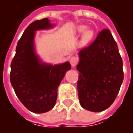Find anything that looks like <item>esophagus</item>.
<instances>
[{
  "label": "esophagus",
  "mask_w": 133,
  "mask_h": 133,
  "mask_svg": "<svg viewBox=\"0 0 133 133\" xmlns=\"http://www.w3.org/2000/svg\"><path fill=\"white\" fill-rule=\"evenodd\" d=\"M70 63L71 64L72 67H75L78 63V58L77 57H72L70 60Z\"/></svg>",
  "instance_id": "esophagus-1"
}]
</instances>
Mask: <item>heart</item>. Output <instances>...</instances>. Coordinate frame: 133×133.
Instances as JSON below:
<instances>
[{"label":"heart","instance_id":"b5f03b06","mask_svg":"<svg viewBox=\"0 0 133 133\" xmlns=\"http://www.w3.org/2000/svg\"><path fill=\"white\" fill-rule=\"evenodd\" d=\"M78 32L81 33H84V38L86 41H90L92 39V36H93V33L91 30H87L86 31V27L85 26H81L78 28Z\"/></svg>","mask_w":133,"mask_h":133}]
</instances>
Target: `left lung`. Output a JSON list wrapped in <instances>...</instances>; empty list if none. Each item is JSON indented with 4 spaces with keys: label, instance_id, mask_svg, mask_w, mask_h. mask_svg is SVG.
<instances>
[{
    "label": "left lung",
    "instance_id": "1",
    "mask_svg": "<svg viewBox=\"0 0 133 133\" xmlns=\"http://www.w3.org/2000/svg\"><path fill=\"white\" fill-rule=\"evenodd\" d=\"M78 55L77 88L81 105L89 111H103L115 101L124 78L117 43L110 31L104 29Z\"/></svg>",
    "mask_w": 133,
    "mask_h": 133
}]
</instances>
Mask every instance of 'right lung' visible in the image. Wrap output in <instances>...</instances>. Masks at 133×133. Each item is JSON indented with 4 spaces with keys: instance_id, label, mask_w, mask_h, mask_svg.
<instances>
[{
    "instance_id": "add662e5",
    "label": "right lung",
    "mask_w": 133,
    "mask_h": 133,
    "mask_svg": "<svg viewBox=\"0 0 133 133\" xmlns=\"http://www.w3.org/2000/svg\"><path fill=\"white\" fill-rule=\"evenodd\" d=\"M52 27L48 18L30 23L18 42L10 65V83L17 97L35 113L46 112L54 107L58 86L71 68L69 62L54 65L42 63L35 53V32Z\"/></svg>"
}]
</instances>
